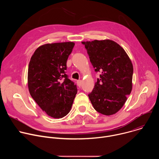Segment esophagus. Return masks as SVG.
<instances>
[{
  "mask_svg": "<svg viewBox=\"0 0 159 159\" xmlns=\"http://www.w3.org/2000/svg\"><path fill=\"white\" fill-rule=\"evenodd\" d=\"M77 85H78V86H79V87H80V86H81V85H82V80H78V81L77 82Z\"/></svg>",
  "mask_w": 159,
  "mask_h": 159,
  "instance_id": "34e87169",
  "label": "esophagus"
}]
</instances>
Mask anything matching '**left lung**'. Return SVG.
<instances>
[{"instance_id": "1", "label": "left lung", "mask_w": 159, "mask_h": 159, "mask_svg": "<svg viewBox=\"0 0 159 159\" xmlns=\"http://www.w3.org/2000/svg\"><path fill=\"white\" fill-rule=\"evenodd\" d=\"M94 70L101 72L93 91L88 94L94 108L101 114L116 113L132 89L133 68L124 49L114 41H83Z\"/></svg>"}]
</instances>
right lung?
<instances>
[{"mask_svg":"<svg viewBox=\"0 0 159 159\" xmlns=\"http://www.w3.org/2000/svg\"><path fill=\"white\" fill-rule=\"evenodd\" d=\"M73 42L43 44L31 58L28 73L30 93L47 114L54 118L65 116L77 93L76 84L65 74Z\"/></svg>","mask_w":159,"mask_h":159,"instance_id":"obj_1","label":"right lung"}]
</instances>
